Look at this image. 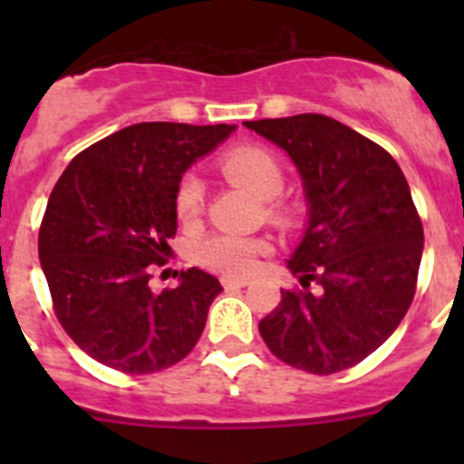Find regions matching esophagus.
<instances>
[{"label":"esophagus","instance_id":"34e87169","mask_svg":"<svg viewBox=\"0 0 464 464\" xmlns=\"http://www.w3.org/2000/svg\"><path fill=\"white\" fill-rule=\"evenodd\" d=\"M220 283H223L225 290H237V288H244V285H248V278L223 276V278H220Z\"/></svg>","mask_w":464,"mask_h":464}]
</instances>
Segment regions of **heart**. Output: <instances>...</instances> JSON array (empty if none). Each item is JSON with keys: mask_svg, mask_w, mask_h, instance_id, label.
Masks as SVG:
<instances>
[{"mask_svg": "<svg viewBox=\"0 0 464 464\" xmlns=\"http://www.w3.org/2000/svg\"><path fill=\"white\" fill-rule=\"evenodd\" d=\"M220 171L229 181L239 183L260 199H274L281 195L285 174L272 150L262 146H237L220 158ZM204 208V183L199 176L186 174L176 188V213L183 223L199 218ZM281 218L283 207H272ZM272 251L267 239L244 235H211L197 246V262L225 276H244L257 267V262Z\"/></svg>", "mask_w": 464, "mask_h": 464, "instance_id": "b5f03b06", "label": "heart"}]
</instances>
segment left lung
Instances as JSON below:
<instances>
[{"label": "left lung", "instance_id": "1", "mask_svg": "<svg viewBox=\"0 0 464 464\" xmlns=\"http://www.w3.org/2000/svg\"><path fill=\"white\" fill-rule=\"evenodd\" d=\"M244 125L293 158L309 202V227L288 260L304 290H281L262 339L309 374L348 370L391 337L416 295L423 223L407 179L379 143L321 113Z\"/></svg>", "mask_w": 464, "mask_h": 464}]
</instances>
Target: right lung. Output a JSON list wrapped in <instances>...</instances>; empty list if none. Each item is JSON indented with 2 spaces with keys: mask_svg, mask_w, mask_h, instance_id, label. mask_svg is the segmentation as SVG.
<instances>
[{
  "mask_svg": "<svg viewBox=\"0 0 464 464\" xmlns=\"http://www.w3.org/2000/svg\"><path fill=\"white\" fill-rule=\"evenodd\" d=\"M235 125L139 122L81 150L63 171L39 229L57 321L90 358L125 374L181 362L202 337L218 278L181 272L150 290L176 235V188Z\"/></svg>",
  "mask_w": 464,
  "mask_h": 464,
  "instance_id": "right-lung-1",
  "label": "right lung"
}]
</instances>
